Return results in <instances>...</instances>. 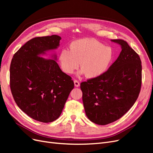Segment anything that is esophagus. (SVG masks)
Returning a JSON list of instances; mask_svg holds the SVG:
<instances>
[{"label": "esophagus", "instance_id": "1", "mask_svg": "<svg viewBox=\"0 0 153 153\" xmlns=\"http://www.w3.org/2000/svg\"><path fill=\"white\" fill-rule=\"evenodd\" d=\"M74 84H75V87H79L80 86V82H78V80H74Z\"/></svg>", "mask_w": 153, "mask_h": 153}]
</instances>
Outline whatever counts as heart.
Returning <instances> with one entry per match:
<instances>
[{"label":"heart","mask_w":153,"mask_h":153,"mask_svg":"<svg viewBox=\"0 0 153 153\" xmlns=\"http://www.w3.org/2000/svg\"><path fill=\"white\" fill-rule=\"evenodd\" d=\"M114 58L113 50L93 39H80L69 45V50L63 48L59 60L62 70L72 74L80 66L82 73L88 78L98 77L104 74Z\"/></svg>","instance_id":"heart-1"}]
</instances>
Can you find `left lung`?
Here are the masks:
<instances>
[{
  "instance_id": "1",
  "label": "left lung",
  "mask_w": 153,
  "mask_h": 153,
  "mask_svg": "<svg viewBox=\"0 0 153 153\" xmlns=\"http://www.w3.org/2000/svg\"><path fill=\"white\" fill-rule=\"evenodd\" d=\"M121 45L118 58L102 75L80 84L87 117L106 125L123 117L135 103L142 85L139 55L123 39H112Z\"/></svg>"
}]
</instances>
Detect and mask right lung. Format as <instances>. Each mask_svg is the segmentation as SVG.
<instances>
[{
  "mask_svg": "<svg viewBox=\"0 0 153 153\" xmlns=\"http://www.w3.org/2000/svg\"><path fill=\"white\" fill-rule=\"evenodd\" d=\"M61 39L57 35L32 38L14 54L11 62L13 98L23 112L39 122L58 119L74 88L71 77L62 71L56 61L39 56L57 48Z\"/></svg>",
  "mask_w": 153,
  "mask_h": 153,
  "instance_id": "add662e5",
  "label": "right lung"
}]
</instances>
